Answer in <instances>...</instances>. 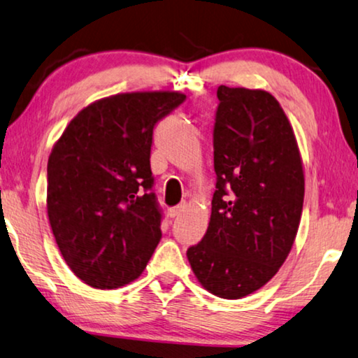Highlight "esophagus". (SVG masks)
<instances>
[{"label":"esophagus","mask_w":358,"mask_h":358,"mask_svg":"<svg viewBox=\"0 0 358 358\" xmlns=\"http://www.w3.org/2000/svg\"><path fill=\"white\" fill-rule=\"evenodd\" d=\"M184 210H185V205L180 203V205H178V206H173V208H169V210H168V215H169L171 217H176V216H179L180 213H182Z\"/></svg>","instance_id":"esophagus-1"}]
</instances>
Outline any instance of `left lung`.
I'll return each mask as SVG.
<instances>
[{"instance_id": "1", "label": "left lung", "mask_w": 358, "mask_h": 358, "mask_svg": "<svg viewBox=\"0 0 358 358\" xmlns=\"http://www.w3.org/2000/svg\"><path fill=\"white\" fill-rule=\"evenodd\" d=\"M216 190L208 229L187 250L206 291L242 299L282 266L297 236L305 178L291 122L265 90L217 87Z\"/></svg>"}]
</instances>
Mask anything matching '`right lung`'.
<instances>
[{
    "instance_id": "obj_1",
    "label": "right lung",
    "mask_w": 358,
    "mask_h": 358,
    "mask_svg": "<svg viewBox=\"0 0 358 358\" xmlns=\"http://www.w3.org/2000/svg\"><path fill=\"white\" fill-rule=\"evenodd\" d=\"M185 100L179 92L101 98L77 113L55 143L46 208L61 255L95 289L141 276L162 239L150 169L153 127Z\"/></svg>"
}]
</instances>
